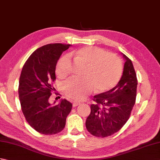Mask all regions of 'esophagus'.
I'll use <instances>...</instances> for the list:
<instances>
[{
    "instance_id": "obj_1",
    "label": "esophagus",
    "mask_w": 160,
    "mask_h": 160,
    "mask_svg": "<svg viewBox=\"0 0 160 160\" xmlns=\"http://www.w3.org/2000/svg\"><path fill=\"white\" fill-rule=\"evenodd\" d=\"M80 104V103L79 102H73V107H77V106H78V105Z\"/></svg>"
}]
</instances>
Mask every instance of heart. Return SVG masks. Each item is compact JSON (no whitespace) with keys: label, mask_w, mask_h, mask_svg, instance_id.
<instances>
[{"label":"heart","mask_w":160,"mask_h":160,"mask_svg":"<svg viewBox=\"0 0 160 160\" xmlns=\"http://www.w3.org/2000/svg\"><path fill=\"white\" fill-rule=\"evenodd\" d=\"M87 64L86 78L80 80L71 78L64 84L66 96L76 101L84 100L96 87L98 92H105L116 86L121 79L123 66L120 58L100 47L87 46L69 53ZM71 60L69 55H63L58 61L56 73L60 78L70 73Z\"/></svg>","instance_id":"b5f03b06"}]
</instances>
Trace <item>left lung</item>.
I'll list each match as a JSON object with an SVG mask.
<instances>
[{
  "instance_id": "obj_1",
  "label": "left lung",
  "mask_w": 160,
  "mask_h": 160,
  "mask_svg": "<svg viewBox=\"0 0 160 160\" xmlns=\"http://www.w3.org/2000/svg\"><path fill=\"white\" fill-rule=\"evenodd\" d=\"M126 62L123 75L113 89L95 96L86 120L87 131L98 138L110 136L120 131L130 118L135 103L138 79L132 61L123 54Z\"/></svg>"
}]
</instances>
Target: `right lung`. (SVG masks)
I'll return each mask as SVG.
<instances>
[{
	"mask_svg": "<svg viewBox=\"0 0 160 160\" xmlns=\"http://www.w3.org/2000/svg\"><path fill=\"white\" fill-rule=\"evenodd\" d=\"M70 45L48 44L37 49L27 60L20 73L18 95L26 121L37 132L54 135L62 131L72 108L67 100L53 106L49 98L55 89L56 66Z\"/></svg>",
	"mask_w": 160,
	"mask_h": 160,
	"instance_id": "obj_1",
	"label": "right lung"
}]
</instances>
